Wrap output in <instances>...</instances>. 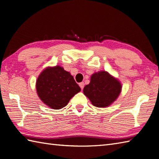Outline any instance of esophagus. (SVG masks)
Instances as JSON below:
<instances>
[{
  "label": "esophagus",
  "mask_w": 159,
  "mask_h": 159,
  "mask_svg": "<svg viewBox=\"0 0 159 159\" xmlns=\"http://www.w3.org/2000/svg\"><path fill=\"white\" fill-rule=\"evenodd\" d=\"M79 86H80V88H81V89H83L84 88V86H85V83H84L83 82L80 83H79Z\"/></svg>",
  "instance_id": "1"
}]
</instances>
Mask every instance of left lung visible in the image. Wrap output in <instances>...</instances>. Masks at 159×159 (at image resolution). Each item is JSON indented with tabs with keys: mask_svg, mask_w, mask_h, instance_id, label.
Wrapping results in <instances>:
<instances>
[{
	"mask_svg": "<svg viewBox=\"0 0 159 159\" xmlns=\"http://www.w3.org/2000/svg\"><path fill=\"white\" fill-rule=\"evenodd\" d=\"M121 85L110 74L101 71L91 76V81L83 89V93L97 107L109 106L120 95Z\"/></svg>",
	"mask_w": 159,
	"mask_h": 159,
	"instance_id": "1",
	"label": "left lung"
}]
</instances>
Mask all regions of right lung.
<instances>
[{"mask_svg":"<svg viewBox=\"0 0 159 159\" xmlns=\"http://www.w3.org/2000/svg\"><path fill=\"white\" fill-rule=\"evenodd\" d=\"M37 92L43 103L54 109L66 107L80 91L70 73L59 66L48 67L40 74L36 83Z\"/></svg>","mask_w":159,"mask_h":159,"instance_id":"right-lung-1","label":"right lung"}]
</instances>
